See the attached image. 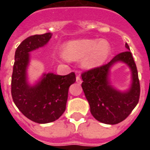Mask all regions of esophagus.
<instances>
[{
    "label": "esophagus",
    "instance_id": "obj_1",
    "mask_svg": "<svg viewBox=\"0 0 150 150\" xmlns=\"http://www.w3.org/2000/svg\"><path fill=\"white\" fill-rule=\"evenodd\" d=\"M76 82L78 83L79 84H81L82 83V79L79 75H77V76H76Z\"/></svg>",
    "mask_w": 150,
    "mask_h": 150
}]
</instances>
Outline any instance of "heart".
<instances>
[{"instance_id":"1","label":"heart","mask_w":150,"mask_h":150,"mask_svg":"<svg viewBox=\"0 0 150 150\" xmlns=\"http://www.w3.org/2000/svg\"><path fill=\"white\" fill-rule=\"evenodd\" d=\"M110 53V46L105 40L82 39L69 42L63 46V54L69 60H83L87 68L102 65Z\"/></svg>"}]
</instances>
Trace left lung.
I'll use <instances>...</instances> for the list:
<instances>
[{
  "label": "left lung",
  "instance_id": "8db88e82",
  "mask_svg": "<svg viewBox=\"0 0 150 150\" xmlns=\"http://www.w3.org/2000/svg\"><path fill=\"white\" fill-rule=\"evenodd\" d=\"M116 54L104 65L82 73V88L90 105L92 116L100 122L116 125L125 120L137 106L140 98V81L137 66L129 50ZM121 61L128 64L132 71L131 88L126 93L116 91L110 85L108 72L112 65Z\"/></svg>",
  "mask_w": 150,
  "mask_h": 150
}]
</instances>
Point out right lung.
Returning <instances> with one entry per match:
<instances>
[{
  "label": "right lung",
  "instance_id": "right-lung-1",
  "mask_svg": "<svg viewBox=\"0 0 150 150\" xmlns=\"http://www.w3.org/2000/svg\"><path fill=\"white\" fill-rule=\"evenodd\" d=\"M51 36L50 33L30 36L15 51L11 80L13 100L25 116L38 124L53 122L62 116L66 110L69 87L76 80L74 72L67 75L49 73L35 86L28 84L29 52L46 45Z\"/></svg>",
  "mask_w": 150,
  "mask_h": 150
}]
</instances>
